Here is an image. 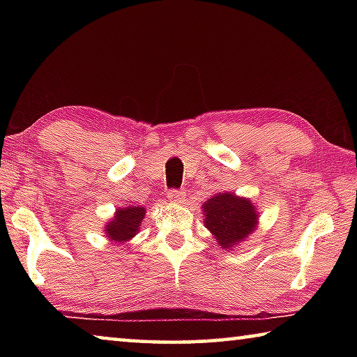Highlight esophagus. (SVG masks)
<instances>
[{
    "label": "esophagus",
    "instance_id": "1",
    "mask_svg": "<svg viewBox=\"0 0 357 357\" xmlns=\"http://www.w3.org/2000/svg\"><path fill=\"white\" fill-rule=\"evenodd\" d=\"M168 198H170L172 203H183L185 198V193L181 189H172L168 190Z\"/></svg>",
    "mask_w": 357,
    "mask_h": 357
}]
</instances>
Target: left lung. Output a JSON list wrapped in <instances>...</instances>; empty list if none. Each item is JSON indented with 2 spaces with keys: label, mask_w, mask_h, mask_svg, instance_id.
<instances>
[{
  "label": "left lung",
  "mask_w": 357,
  "mask_h": 357,
  "mask_svg": "<svg viewBox=\"0 0 357 357\" xmlns=\"http://www.w3.org/2000/svg\"><path fill=\"white\" fill-rule=\"evenodd\" d=\"M204 225L223 249L249 236L257 225L255 206L234 193H217L203 204Z\"/></svg>",
  "instance_id": "8db88e82"
}]
</instances>
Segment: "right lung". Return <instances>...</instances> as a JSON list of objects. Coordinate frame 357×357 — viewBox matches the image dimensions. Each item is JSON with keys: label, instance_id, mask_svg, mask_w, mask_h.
Listing matches in <instances>:
<instances>
[{"label": "right lung", "instance_id": "obj_1", "mask_svg": "<svg viewBox=\"0 0 357 357\" xmlns=\"http://www.w3.org/2000/svg\"><path fill=\"white\" fill-rule=\"evenodd\" d=\"M143 206H129L124 209H118L114 219L108 223L105 227L107 236L110 238L114 243H124V241H129L134 238L138 233V228H140V223L144 217Z\"/></svg>", "mask_w": 357, "mask_h": 357}]
</instances>
